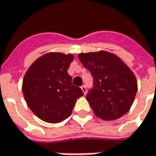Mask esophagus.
Instances as JSON below:
<instances>
[{"label": "esophagus", "mask_w": 156, "mask_h": 156, "mask_svg": "<svg viewBox=\"0 0 156 156\" xmlns=\"http://www.w3.org/2000/svg\"><path fill=\"white\" fill-rule=\"evenodd\" d=\"M81 89H82L84 94H87V87H86V86H82V87H81Z\"/></svg>", "instance_id": "34e87169"}]
</instances>
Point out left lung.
Returning <instances> with one entry per match:
<instances>
[{
	"instance_id": "obj_1",
	"label": "left lung",
	"mask_w": 156,
	"mask_h": 156,
	"mask_svg": "<svg viewBox=\"0 0 156 156\" xmlns=\"http://www.w3.org/2000/svg\"><path fill=\"white\" fill-rule=\"evenodd\" d=\"M78 58L94 78V87L87 100L96 116L110 121L126 114L138 90L131 69L118 56L107 51L81 53Z\"/></svg>"
}]
</instances>
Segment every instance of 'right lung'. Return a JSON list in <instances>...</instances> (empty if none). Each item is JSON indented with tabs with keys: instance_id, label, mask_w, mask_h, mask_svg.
<instances>
[{
	"instance_id": "1",
	"label": "right lung",
	"mask_w": 156,
	"mask_h": 156,
	"mask_svg": "<svg viewBox=\"0 0 156 156\" xmlns=\"http://www.w3.org/2000/svg\"><path fill=\"white\" fill-rule=\"evenodd\" d=\"M72 55L48 53L27 69L23 80L24 100L33 114L47 123L57 124L71 115L76 101L84 94L73 86L68 74Z\"/></svg>"
}]
</instances>
